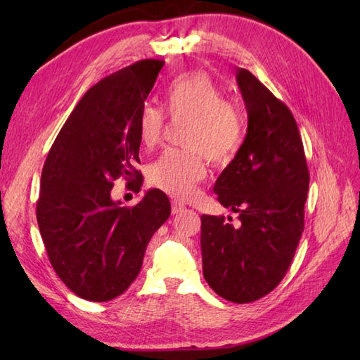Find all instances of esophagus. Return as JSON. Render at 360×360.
<instances>
[{"mask_svg":"<svg viewBox=\"0 0 360 360\" xmlns=\"http://www.w3.org/2000/svg\"><path fill=\"white\" fill-rule=\"evenodd\" d=\"M184 209H186L184 204H181V202H178V201H173V202H172V213H173V215H176V213L182 212Z\"/></svg>","mask_w":360,"mask_h":360,"instance_id":"obj_1","label":"esophagus"}]
</instances>
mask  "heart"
Returning <instances> with one entry per match:
<instances>
[{"mask_svg": "<svg viewBox=\"0 0 360 360\" xmlns=\"http://www.w3.org/2000/svg\"><path fill=\"white\" fill-rule=\"evenodd\" d=\"M168 117L186 120L181 143L187 148L168 150L148 168L151 186L176 200H188L205 178L204 155L215 165L231 162L246 136V120L241 110L227 102L215 83L201 72H190L176 79L164 96ZM164 112L145 106L139 116V139L153 148L162 139Z\"/></svg>", "mask_w": 360, "mask_h": 360, "instance_id": "1", "label": "heart"}]
</instances>
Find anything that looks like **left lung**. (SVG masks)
Returning a JSON list of instances; mask_svg holds the SVG:
<instances>
[{"label": "left lung", "mask_w": 360, "mask_h": 360, "mask_svg": "<svg viewBox=\"0 0 360 360\" xmlns=\"http://www.w3.org/2000/svg\"><path fill=\"white\" fill-rule=\"evenodd\" d=\"M248 110L241 148L213 192L240 226L201 217L202 274L215 292L233 303L269 294L285 277L304 226L309 172L297 122L254 74L236 70Z\"/></svg>", "instance_id": "8db88e82"}]
</instances>
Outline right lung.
<instances>
[{"mask_svg":"<svg viewBox=\"0 0 360 360\" xmlns=\"http://www.w3.org/2000/svg\"><path fill=\"white\" fill-rule=\"evenodd\" d=\"M162 60H141L102 79L75 106L41 172L37 221L49 262L75 295L108 302L139 274L170 201L148 190L134 207L112 201L114 181L141 187L139 116Z\"/></svg>","mask_w":360,"mask_h":360,"instance_id":"1","label":"right lung"}]
</instances>
